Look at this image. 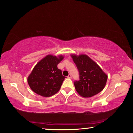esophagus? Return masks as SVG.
I'll list each match as a JSON object with an SVG mask.
<instances>
[{
  "label": "esophagus",
  "mask_w": 133,
  "mask_h": 133,
  "mask_svg": "<svg viewBox=\"0 0 133 133\" xmlns=\"http://www.w3.org/2000/svg\"><path fill=\"white\" fill-rule=\"evenodd\" d=\"M67 77H68L69 78H71V75H69L68 76H67Z\"/></svg>",
  "instance_id": "obj_1"
}]
</instances>
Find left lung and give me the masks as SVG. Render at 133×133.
Masks as SVG:
<instances>
[{"mask_svg": "<svg viewBox=\"0 0 133 133\" xmlns=\"http://www.w3.org/2000/svg\"><path fill=\"white\" fill-rule=\"evenodd\" d=\"M71 57L79 71L80 80L74 83L77 93L88 98L102 91L108 77L100 67L86 55L72 54Z\"/></svg>", "mask_w": 133, "mask_h": 133, "instance_id": "1", "label": "left lung"}]
</instances>
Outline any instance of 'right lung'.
I'll return each mask as SVG.
<instances>
[{"label":"right lung","instance_id":"obj_1","mask_svg":"<svg viewBox=\"0 0 133 133\" xmlns=\"http://www.w3.org/2000/svg\"><path fill=\"white\" fill-rule=\"evenodd\" d=\"M64 56L47 55L37 63L28 77L31 90L43 97L55 95L61 87L64 77L57 64Z\"/></svg>","mask_w":133,"mask_h":133}]
</instances>
